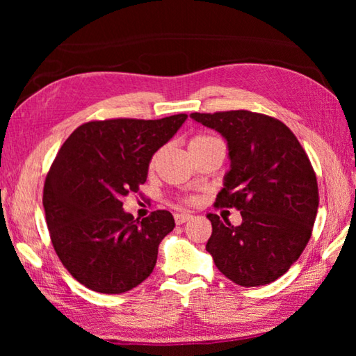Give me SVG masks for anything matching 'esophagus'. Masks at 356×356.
Segmentation results:
<instances>
[{
	"label": "esophagus",
	"mask_w": 356,
	"mask_h": 356,
	"mask_svg": "<svg viewBox=\"0 0 356 356\" xmlns=\"http://www.w3.org/2000/svg\"><path fill=\"white\" fill-rule=\"evenodd\" d=\"M193 218L191 213H176L174 215V220H176L177 225H184V222L190 221Z\"/></svg>",
	"instance_id": "obj_1"
}]
</instances>
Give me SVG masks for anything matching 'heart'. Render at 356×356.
<instances>
[{"instance_id":"1","label":"heart","mask_w":356,"mask_h":356,"mask_svg":"<svg viewBox=\"0 0 356 356\" xmlns=\"http://www.w3.org/2000/svg\"><path fill=\"white\" fill-rule=\"evenodd\" d=\"M213 136H206V135H200V136H195L193 138V140L190 141V144H188V147L190 146H196V144H200V143H204V141H209V140H212ZM155 165V156L152 159V161H150V166H154Z\"/></svg>"}]
</instances>
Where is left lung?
<instances>
[{"instance_id": "8db88e82", "label": "left lung", "mask_w": 356, "mask_h": 356, "mask_svg": "<svg viewBox=\"0 0 356 356\" xmlns=\"http://www.w3.org/2000/svg\"><path fill=\"white\" fill-rule=\"evenodd\" d=\"M227 141L231 168L216 206L237 207L242 225L212 222L206 250L226 278L243 287L284 275L308 245L318 190L316 172L297 138L281 120L245 110L191 113Z\"/></svg>"}]
</instances>
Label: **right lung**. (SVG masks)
<instances>
[{
  "mask_svg": "<svg viewBox=\"0 0 356 356\" xmlns=\"http://www.w3.org/2000/svg\"><path fill=\"white\" fill-rule=\"evenodd\" d=\"M186 118L94 120L59 149L44 186L47 226L64 267L91 291L122 293L152 273L176 222L168 210L135 220L122 200L146 182L154 154Z\"/></svg>",
  "mask_w": 356,
  "mask_h": 356,
  "instance_id": "1",
  "label": "right lung"
}]
</instances>
